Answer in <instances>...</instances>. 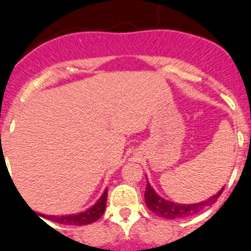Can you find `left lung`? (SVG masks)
<instances>
[{"mask_svg":"<svg viewBox=\"0 0 251 251\" xmlns=\"http://www.w3.org/2000/svg\"><path fill=\"white\" fill-rule=\"evenodd\" d=\"M223 189L225 187H222L216 195L207 199L203 202L193 203V205H180V203H174L164 200L159 195H157L155 191L152 189V186L147 181V186H146L145 191V200L147 207L153 213L159 216V217L168 218V220H177V218H185L189 217V216L195 215V213H199L203 208L207 207V206L213 205L217 201V199L221 196V194L223 193Z\"/></svg>","mask_w":251,"mask_h":251,"instance_id":"1","label":"left lung"}]
</instances>
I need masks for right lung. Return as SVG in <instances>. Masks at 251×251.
Listing matches in <instances>:
<instances>
[{
  "mask_svg": "<svg viewBox=\"0 0 251 251\" xmlns=\"http://www.w3.org/2000/svg\"><path fill=\"white\" fill-rule=\"evenodd\" d=\"M106 198H108V190L104 191L101 198L99 199L98 202L91 207L89 210L84 211V212L78 213V215L72 216H45L40 215L43 217L48 218V220L52 221V222L60 223V225H69V226H84L91 225V223L96 222L99 218L103 216L104 211H105L106 206Z\"/></svg>",
  "mask_w": 251,
  "mask_h": 251,
  "instance_id": "add662e5",
  "label": "right lung"
}]
</instances>
